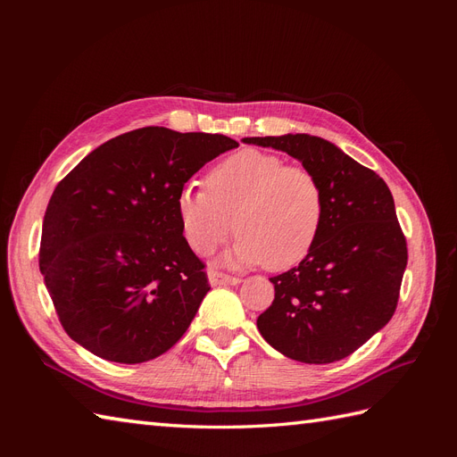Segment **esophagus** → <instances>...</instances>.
<instances>
[{"label": "esophagus", "mask_w": 457, "mask_h": 457, "mask_svg": "<svg viewBox=\"0 0 457 457\" xmlns=\"http://www.w3.org/2000/svg\"><path fill=\"white\" fill-rule=\"evenodd\" d=\"M210 284L212 286H237V284H240V278L238 276H230V274H225V272H220V270H210Z\"/></svg>", "instance_id": "1"}]
</instances>
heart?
Instances as JSON below:
<instances>
[{
  "label": "heart",
  "mask_w": 457,
  "mask_h": 457,
  "mask_svg": "<svg viewBox=\"0 0 457 457\" xmlns=\"http://www.w3.org/2000/svg\"><path fill=\"white\" fill-rule=\"evenodd\" d=\"M185 240L200 255L215 252L237 228L228 255L237 265L287 270L320 238L326 196L318 177L269 152L244 148L207 173L205 187L187 183L177 195Z\"/></svg>",
  "instance_id": "heart-1"
}]
</instances>
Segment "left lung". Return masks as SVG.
<instances>
[{"mask_svg":"<svg viewBox=\"0 0 457 457\" xmlns=\"http://www.w3.org/2000/svg\"><path fill=\"white\" fill-rule=\"evenodd\" d=\"M297 158L322 183L324 227L311 255L272 276L274 301L261 336L297 362L329 364L353 354L391 320L408 262L406 237L383 179L336 145L305 133L247 137Z\"/></svg>","mask_w":457,"mask_h":457,"instance_id":"left-lung-1","label":"left lung"}]
</instances>
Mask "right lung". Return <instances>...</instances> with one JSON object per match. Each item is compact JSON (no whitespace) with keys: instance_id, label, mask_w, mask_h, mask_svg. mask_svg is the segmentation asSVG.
Returning a JSON list of instances; mask_svg holds the SVG:
<instances>
[{"instance_id":"obj_1","label":"right lung","mask_w":457,"mask_h":457,"mask_svg":"<svg viewBox=\"0 0 457 457\" xmlns=\"http://www.w3.org/2000/svg\"><path fill=\"white\" fill-rule=\"evenodd\" d=\"M238 143L219 133L141 128L106 141L54 188L39 270L64 331L120 364L152 361L185 336L210 292L177 195Z\"/></svg>"}]
</instances>
